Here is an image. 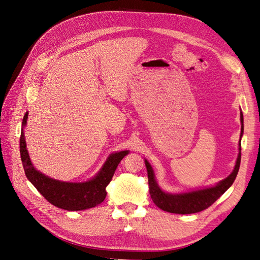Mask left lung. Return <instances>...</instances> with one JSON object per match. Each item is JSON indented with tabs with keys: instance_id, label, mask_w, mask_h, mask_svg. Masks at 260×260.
Returning a JSON list of instances; mask_svg holds the SVG:
<instances>
[{
	"instance_id": "8db88e82",
	"label": "left lung",
	"mask_w": 260,
	"mask_h": 260,
	"mask_svg": "<svg viewBox=\"0 0 260 260\" xmlns=\"http://www.w3.org/2000/svg\"><path fill=\"white\" fill-rule=\"evenodd\" d=\"M241 138L243 136L244 125H243V114L241 113ZM241 142V139H240ZM239 155L237 164H235L234 169L231 172L230 176H228L222 181H220L215 186L203 188V190L192 191L187 193H180V194H171L164 192L159 185L157 184L155 180L154 170L149 162L145 159V166L147 169V177H148V187L151 198L157 207H159L164 211L172 212V214L179 215H187L199 212L204 209L211 206L220 196H221L228 188H229L234 182L235 178L240 169L241 164V143L239 144Z\"/></svg>"
}]
</instances>
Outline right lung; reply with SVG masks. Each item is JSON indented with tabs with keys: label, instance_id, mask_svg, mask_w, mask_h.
Masks as SVG:
<instances>
[{
	"label": "right lung",
	"instance_id": "right-lung-1",
	"mask_svg": "<svg viewBox=\"0 0 260 260\" xmlns=\"http://www.w3.org/2000/svg\"><path fill=\"white\" fill-rule=\"evenodd\" d=\"M28 113L22 119V129L20 133V158L26 177L37 190L44 196V199L52 205L65 210H83L95 207L106 198V186L112 181L118 164L129 151H121L109 155L103 167L98 175L86 182H64L55 180L42 172L38 171L27 151L23 127L27 124Z\"/></svg>",
	"mask_w": 260,
	"mask_h": 260
}]
</instances>
